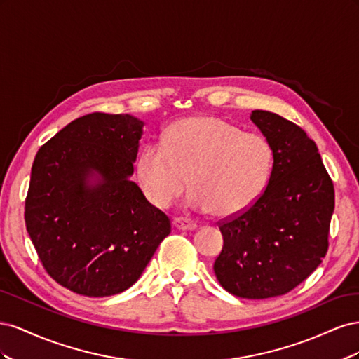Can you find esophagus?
Returning a JSON list of instances; mask_svg holds the SVG:
<instances>
[{
    "mask_svg": "<svg viewBox=\"0 0 359 359\" xmlns=\"http://www.w3.org/2000/svg\"><path fill=\"white\" fill-rule=\"evenodd\" d=\"M173 226H175L178 231H193L198 227L196 222H193L191 219H186V217H177V219L173 220Z\"/></svg>",
    "mask_w": 359,
    "mask_h": 359,
    "instance_id": "esophagus-1",
    "label": "esophagus"
}]
</instances>
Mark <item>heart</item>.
Wrapping results in <instances>:
<instances>
[{
    "instance_id": "b5f03b06",
    "label": "heart",
    "mask_w": 359,
    "mask_h": 359,
    "mask_svg": "<svg viewBox=\"0 0 359 359\" xmlns=\"http://www.w3.org/2000/svg\"><path fill=\"white\" fill-rule=\"evenodd\" d=\"M271 168L273 148L266 137L244 133L219 116L180 119L168 127L163 144L148 142L136 160L139 186L157 208H169L190 180L191 208L220 217L250 208Z\"/></svg>"
}]
</instances>
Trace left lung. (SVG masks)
I'll return each mask as SVG.
<instances>
[{"mask_svg": "<svg viewBox=\"0 0 359 359\" xmlns=\"http://www.w3.org/2000/svg\"><path fill=\"white\" fill-rule=\"evenodd\" d=\"M250 118L273 148V170L250 208L219 222L214 273L232 295L265 299L295 289L327 255L334 184L299 126L268 111Z\"/></svg>", "mask_w": 359, "mask_h": 359, "instance_id": "8db88e82", "label": "left lung"}]
</instances>
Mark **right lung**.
Returning a JSON list of instances; mask_svg holds the SVG:
<instances>
[{"instance_id": "right-lung-1", "label": "right lung", "mask_w": 359, "mask_h": 359, "mask_svg": "<svg viewBox=\"0 0 359 359\" xmlns=\"http://www.w3.org/2000/svg\"><path fill=\"white\" fill-rule=\"evenodd\" d=\"M144 123L94 112L74 119L37 151L25 226L58 285L111 297L135 285L170 233L169 217L130 181ZM95 171L102 180L89 184Z\"/></svg>"}]
</instances>
